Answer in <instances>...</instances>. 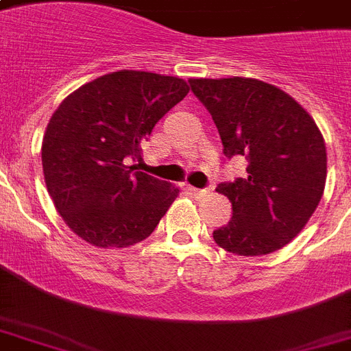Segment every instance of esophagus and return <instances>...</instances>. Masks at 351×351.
<instances>
[{
	"label": "esophagus",
	"mask_w": 351,
	"mask_h": 351,
	"mask_svg": "<svg viewBox=\"0 0 351 351\" xmlns=\"http://www.w3.org/2000/svg\"><path fill=\"white\" fill-rule=\"evenodd\" d=\"M187 191L191 193L193 197L202 198V197H206V195H208L209 189H198V187H187Z\"/></svg>",
	"instance_id": "obj_1"
}]
</instances>
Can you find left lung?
Here are the masks:
<instances>
[{"mask_svg":"<svg viewBox=\"0 0 351 351\" xmlns=\"http://www.w3.org/2000/svg\"><path fill=\"white\" fill-rule=\"evenodd\" d=\"M228 158L244 156L247 176L219 184L233 217L215 242L240 256L267 255L302 231L326 184V145L304 107L255 78H191Z\"/></svg>","mask_w":351,"mask_h":351,"instance_id":"8db88e82","label":"left lung"}]
</instances>
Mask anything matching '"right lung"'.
I'll list each match as a JSON object with an SVG mask.
<instances>
[{
  "label": "right lung",
  "mask_w": 351,
  "mask_h": 351,
  "mask_svg": "<svg viewBox=\"0 0 351 351\" xmlns=\"http://www.w3.org/2000/svg\"><path fill=\"white\" fill-rule=\"evenodd\" d=\"M187 93L182 78L123 69L60 104L43 136L41 164L54 208L80 239L111 250L153 233L180 189L125 158L142 160L140 142Z\"/></svg>",
  "instance_id": "add662e5"
}]
</instances>
